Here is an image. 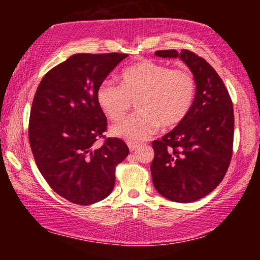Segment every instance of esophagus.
<instances>
[{"mask_svg": "<svg viewBox=\"0 0 260 260\" xmlns=\"http://www.w3.org/2000/svg\"><path fill=\"white\" fill-rule=\"evenodd\" d=\"M127 147H129L130 151L136 150V149L140 147V143H135V142H127Z\"/></svg>", "mask_w": 260, "mask_h": 260, "instance_id": "1", "label": "esophagus"}]
</instances>
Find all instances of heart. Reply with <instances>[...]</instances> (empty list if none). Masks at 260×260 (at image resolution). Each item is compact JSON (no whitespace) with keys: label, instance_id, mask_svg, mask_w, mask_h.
<instances>
[{"label":"heart","instance_id":"heart-1","mask_svg":"<svg viewBox=\"0 0 260 260\" xmlns=\"http://www.w3.org/2000/svg\"><path fill=\"white\" fill-rule=\"evenodd\" d=\"M197 94V80L188 70L144 60L124 70L122 84L104 79L97 88V103L112 120L129 111L137 99L140 111L111 127L112 135L129 141L147 138L159 125L174 127L189 113Z\"/></svg>","mask_w":260,"mask_h":260}]
</instances>
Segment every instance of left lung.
Listing matches in <instances>:
<instances>
[{"mask_svg":"<svg viewBox=\"0 0 260 260\" xmlns=\"http://www.w3.org/2000/svg\"><path fill=\"white\" fill-rule=\"evenodd\" d=\"M155 54L180 56L194 74L197 94L186 118L152 142V183L169 200L193 202L214 190L230 167L234 136L232 99L219 74L197 53L165 49Z\"/></svg>","mask_w":260,"mask_h":260,"instance_id":"1","label":"left lung"}]
</instances>
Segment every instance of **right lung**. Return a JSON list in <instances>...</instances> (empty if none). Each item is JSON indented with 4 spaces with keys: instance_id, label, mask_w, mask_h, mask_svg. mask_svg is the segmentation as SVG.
<instances>
[{
    "instance_id": "1",
    "label": "right lung",
    "mask_w": 260,
    "mask_h": 260,
    "mask_svg": "<svg viewBox=\"0 0 260 260\" xmlns=\"http://www.w3.org/2000/svg\"><path fill=\"white\" fill-rule=\"evenodd\" d=\"M124 53L70 56L39 84L28 135L39 170L56 194L86 206L105 199L116 181V167L129 154L125 142L106 137L108 119L97 103V88L125 59ZM102 138V147L94 143Z\"/></svg>"
}]
</instances>
